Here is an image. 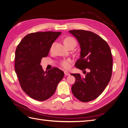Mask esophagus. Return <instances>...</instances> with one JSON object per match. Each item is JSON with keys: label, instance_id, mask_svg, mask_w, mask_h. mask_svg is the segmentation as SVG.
I'll use <instances>...</instances> for the list:
<instances>
[{"label": "esophagus", "instance_id": "obj_1", "mask_svg": "<svg viewBox=\"0 0 128 128\" xmlns=\"http://www.w3.org/2000/svg\"><path fill=\"white\" fill-rule=\"evenodd\" d=\"M64 74L65 75V76H69V75H70V74L68 73V71H64Z\"/></svg>", "mask_w": 128, "mask_h": 128}]
</instances>
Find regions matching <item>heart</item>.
Returning <instances> with one entry per match:
<instances>
[{
  "label": "heart",
  "instance_id": "obj_1",
  "mask_svg": "<svg viewBox=\"0 0 128 128\" xmlns=\"http://www.w3.org/2000/svg\"><path fill=\"white\" fill-rule=\"evenodd\" d=\"M64 44L68 48V46H70V45H76V42L74 38L71 37H68L64 39ZM54 45V43H53L52 44L51 48H50L51 51L53 50ZM72 61L71 60H70V59H68V60H63L61 61L60 65L62 67L65 68V69H68V68H70V64L72 63Z\"/></svg>",
  "mask_w": 128,
  "mask_h": 128
}]
</instances>
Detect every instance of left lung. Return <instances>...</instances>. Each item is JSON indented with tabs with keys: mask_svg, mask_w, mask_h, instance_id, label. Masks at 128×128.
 Masks as SVG:
<instances>
[{
	"mask_svg": "<svg viewBox=\"0 0 128 128\" xmlns=\"http://www.w3.org/2000/svg\"><path fill=\"white\" fill-rule=\"evenodd\" d=\"M77 39L80 48V58L75 66L81 70L88 68L83 77L71 74L76 81L71 87L74 95L83 102L99 96L109 83L112 74V58L107 42L91 31L74 30L68 31Z\"/></svg>",
	"mask_w": 128,
	"mask_h": 128,
	"instance_id": "left-lung-1",
	"label": "left lung"
}]
</instances>
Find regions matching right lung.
Here are the masks:
<instances>
[{
  "mask_svg": "<svg viewBox=\"0 0 128 128\" xmlns=\"http://www.w3.org/2000/svg\"><path fill=\"white\" fill-rule=\"evenodd\" d=\"M61 34L60 32H39L30 34L22 38L15 53V71L20 86L28 96L39 101L51 97L64 72L57 68L44 71L40 65L52 44Z\"/></svg>",
  "mask_w": 128,
  "mask_h": 128,
  "instance_id": "add662e5",
  "label": "right lung"
}]
</instances>
